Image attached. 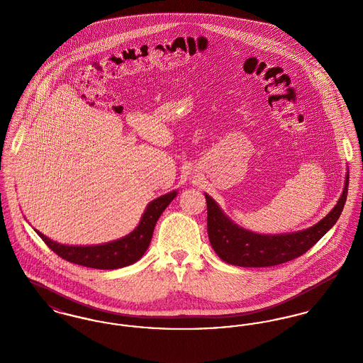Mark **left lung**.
Listing matches in <instances>:
<instances>
[{
  "label": "left lung",
  "instance_id": "1",
  "mask_svg": "<svg viewBox=\"0 0 363 363\" xmlns=\"http://www.w3.org/2000/svg\"><path fill=\"white\" fill-rule=\"evenodd\" d=\"M348 169L345 188L328 215L309 228L286 234H259L233 222L218 203L207 194L208 238L215 253L227 264L238 267H274L306 253L337 222L347 199Z\"/></svg>",
  "mask_w": 363,
  "mask_h": 363
}]
</instances>
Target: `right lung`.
Listing matches in <instances>:
<instances>
[{
    "label": "right lung",
    "mask_w": 363,
    "mask_h": 363,
    "mask_svg": "<svg viewBox=\"0 0 363 363\" xmlns=\"http://www.w3.org/2000/svg\"><path fill=\"white\" fill-rule=\"evenodd\" d=\"M178 191H169L155 200H152L143 213L138 227L116 241L106 242L99 245L74 246L52 241L40 231L35 233L45 241L55 255L73 264H79L88 268L96 269H118L135 264L147 252L150 242L152 240L156 222L169 207V204L177 197Z\"/></svg>",
    "instance_id": "right-lung-1"
}]
</instances>
